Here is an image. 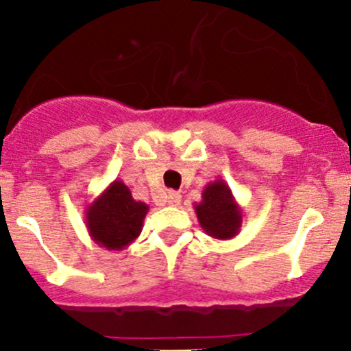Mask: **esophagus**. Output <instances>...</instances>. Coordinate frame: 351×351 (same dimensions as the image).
I'll return each instance as SVG.
<instances>
[{
	"label": "esophagus",
	"mask_w": 351,
	"mask_h": 351,
	"mask_svg": "<svg viewBox=\"0 0 351 351\" xmlns=\"http://www.w3.org/2000/svg\"><path fill=\"white\" fill-rule=\"evenodd\" d=\"M166 202H168V205H180V202H182V195H180L178 192H168V195H166Z\"/></svg>",
	"instance_id": "34e87169"
}]
</instances>
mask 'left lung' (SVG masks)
<instances>
[{
  "label": "left lung",
  "instance_id": "obj_1",
  "mask_svg": "<svg viewBox=\"0 0 351 351\" xmlns=\"http://www.w3.org/2000/svg\"><path fill=\"white\" fill-rule=\"evenodd\" d=\"M193 207L198 224L210 238L224 241L239 234L243 222L241 207L222 178L208 183L202 192V200Z\"/></svg>",
  "mask_w": 351,
  "mask_h": 351
}]
</instances>
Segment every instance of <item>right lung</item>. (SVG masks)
<instances>
[{
    "instance_id": "right-lung-1",
    "label": "right lung",
    "mask_w": 351,
    "mask_h": 351,
    "mask_svg": "<svg viewBox=\"0 0 351 351\" xmlns=\"http://www.w3.org/2000/svg\"><path fill=\"white\" fill-rule=\"evenodd\" d=\"M149 205L134 200L129 186L115 180L86 207L90 238L108 251H122L139 238Z\"/></svg>"
}]
</instances>
